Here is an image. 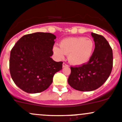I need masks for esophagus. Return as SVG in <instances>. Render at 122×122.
Returning <instances> with one entry per match:
<instances>
[{
    "label": "esophagus",
    "mask_w": 122,
    "mask_h": 122,
    "mask_svg": "<svg viewBox=\"0 0 122 122\" xmlns=\"http://www.w3.org/2000/svg\"><path fill=\"white\" fill-rule=\"evenodd\" d=\"M62 67H68V65L67 64H66V63H65V62H64V63L62 64Z\"/></svg>",
    "instance_id": "1"
}]
</instances>
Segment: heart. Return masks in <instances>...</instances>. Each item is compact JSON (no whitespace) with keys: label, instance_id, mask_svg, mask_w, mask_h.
Wrapping results in <instances>:
<instances>
[{"label":"heart","instance_id":"b5f03b06","mask_svg":"<svg viewBox=\"0 0 122 122\" xmlns=\"http://www.w3.org/2000/svg\"><path fill=\"white\" fill-rule=\"evenodd\" d=\"M60 48L55 46L53 51L60 59L68 54V61L74 66H80L87 63L93 55L94 43L90 38L83 36L70 37L64 39L60 44Z\"/></svg>","mask_w":122,"mask_h":122}]
</instances>
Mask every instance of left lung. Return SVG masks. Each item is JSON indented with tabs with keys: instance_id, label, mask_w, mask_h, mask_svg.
<instances>
[{
	"instance_id": "obj_1",
	"label": "left lung",
	"mask_w": 122,
	"mask_h": 122,
	"mask_svg": "<svg viewBox=\"0 0 122 122\" xmlns=\"http://www.w3.org/2000/svg\"><path fill=\"white\" fill-rule=\"evenodd\" d=\"M95 48L87 64L71 67L68 83L71 87L81 92L95 90L105 83L113 67V51L103 36L92 32Z\"/></svg>"
}]
</instances>
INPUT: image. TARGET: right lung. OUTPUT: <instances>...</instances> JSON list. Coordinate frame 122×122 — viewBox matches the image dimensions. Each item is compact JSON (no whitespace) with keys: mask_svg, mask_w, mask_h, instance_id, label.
Segmentation results:
<instances>
[{"mask_svg":"<svg viewBox=\"0 0 122 122\" xmlns=\"http://www.w3.org/2000/svg\"><path fill=\"white\" fill-rule=\"evenodd\" d=\"M51 33L36 32L23 36L10 51L9 70L18 87L28 93L44 92L52 84L63 62H56L53 55L54 39Z\"/></svg>","mask_w":122,"mask_h":122,"instance_id":"1","label":"right lung"}]
</instances>
